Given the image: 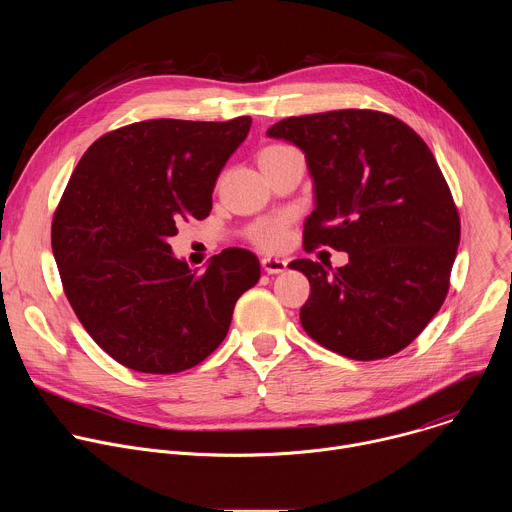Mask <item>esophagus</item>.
<instances>
[{
  "mask_svg": "<svg viewBox=\"0 0 512 512\" xmlns=\"http://www.w3.org/2000/svg\"><path fill=\"white\" fill-rule=\"evenodd\" d=\"M261 265H263V271L269 273V275H277V273H283L287 269V261L277 259V257H263Z\"/></svg>",
  "mask_w": 512,
  "mask_h": 512,
  "instance_id": "obj_1",
  "label": "esophagus"
}]
</instances>
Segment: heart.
<instances>
[{"mask_svg":"<svg viewBox=\"0 0 512 512\" xmlns=\"http://www.w3.org/2000/svg\"><path fill=\"white\" fill-rule=\"evenodd\" d=\"M291 148H285V145H267L259 152V166H265L267 162L277 160L279 156L287 154ZM287 216L285 214H277V216H267L261 218V221L253 223L247 231L249 239L267 251H275L285 243L287 237Z\"/></svg>","mask_w":512,"mask_h":512,"instance_id":"obj_1","label":"heart"}]
</instances>
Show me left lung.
Listing matches in <instances>:
<instances>
[{
    "instance_id": "8db88e82",
    "label": "left lung",
    "mask_w": 512,
    "mask_h": 512,
    "mask_svg": "<svg viewBox=\"0 0 512 512\" xmlns=\"http://www.w3.org/2000/svg\"><path fill=\"white\" fill-rule=\"evenodd\" d=\"M267 135L306 156L316 208L304 247L348 253L332 273L310 259L289 263L310 279L304 330L354 360L403 350L442 308L460 245L454 198L425 141L369 109L287 117Z\"/></svg>"
}]
</instances>
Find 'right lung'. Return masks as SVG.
<instances>
[{"label":"right lung","instance_id":"right-lung-1","mask_svg":"<svg viewBox=\"0 0 512 512\" xmlns=\"http://www.w3.org/2000/svg\"><path fill=\"white\" fill-rule=\"evenodd\" d=\"M249 129L251 117L139 121L99 137L72 172L52 253L72 310L123 367L152 375L196 367L259 281L247 249H225L198 273L168 243L182 221L208 216L216 178Z\"/></svg>","mask_w":512,"mask_h":512}]
</instances>
